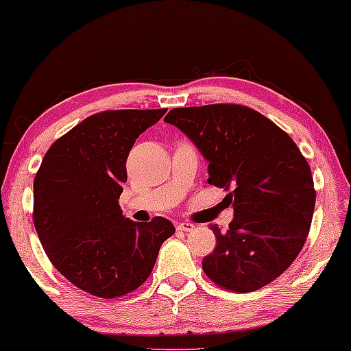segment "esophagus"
I'll list each match as a JSON object with an SVG mask.
<instances>
[{
  "label": "esophagus",
  "instance_id": "obj_1",
  "mask_svg": "<svg viewBox=\"0 0 351 351\" xmlns=\"http://www.w3.org/2000/svg\"><path fill=\"white\" fill-rule=\"evenodd\" d=\"M180 229V231H193V229H195L196 226L193 223H178V226H176Z\"/></svg>",
  "mask_w": 351,
  "mask_h": 351
}]
</instances>
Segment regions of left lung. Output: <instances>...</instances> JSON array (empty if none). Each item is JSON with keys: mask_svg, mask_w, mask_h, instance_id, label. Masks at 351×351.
<instances>
[{"mask_svg": "<svg viewBox=\"0 0 351 351\" xmlns=\"http://www.w3.org/2000/svg\"><path fill=\"white\" fill-rule=\"evenodd\" d=\"M165 122L204 156L209 184L232 188L234 217L226 232L211 224L216 247L203 259L204 274L241 293L271 284L299 256L315 208L299 147L267 117L234 104L173 108Z\"/></svg>", "mask_w": 351, "mask_h": 351, "instance_id": "left-lung-1", "label": "left lung"}]
</instances>
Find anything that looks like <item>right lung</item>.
Masks as SVG:
<instances>
[{"label":"right lung","mask_w":351,"mask_h":351,"mask_svg":"<svg viewBox=\"0 0 351 351\" xmlns=\"http://www.w3.org/2000/svg\"><path fill=\"white\" fill-rule=\"evenodd\" d=\"M165 112L90 115L44 155L34 178L36 232L52 265L80 291L102 299L134 292L175 232L162 216L135 223L119 204L128 153Z\"/></svg>","instance_id":"right-lung-1"}]
</instances>
